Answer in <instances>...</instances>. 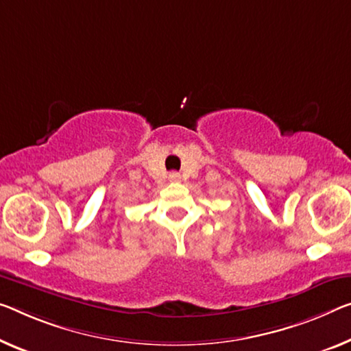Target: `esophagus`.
<instances>
[{
	"label": "esophagus",
	"instance_id": "34e87169",
	"mask_svg": "<svg viewBox=\"0 0 351 351\" xmlns=\"http://www.w3.org/2000/svg\"><path fill=\"white\" fill-rule=\"evenodd\" d=\"M169 180H171V182H179V180H180V174H177V172H171V174H169Z\"/></svg>",
	"mask_w": 351,
	"mask_h": 351
}]
</instances>
